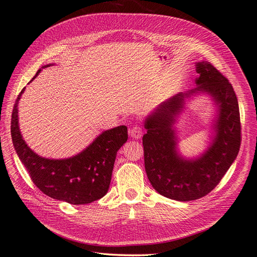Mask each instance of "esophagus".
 <instances>
[{
  "mask_svg": "<svg viewBox=\"0 0 257 257\" xmlns=\"http://www.w3.org/2000/svg\"><path fill=\"white\" fill-rule=\"evenodd\" d=\"M129 135L131 136V138H134V139H140L143 135V130L140 126H134L130 128Z\"/></svg>",
  "mask_w": 257,
  "mask_h": 257,
  "instance_id": "esophagus-1",
  "label": "esophagus"
}]
</instances>
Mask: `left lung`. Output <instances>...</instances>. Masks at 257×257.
I'll return each mask as SVG.
<instances>
[{
    "instance_id": "left-lung-1",
    "label": "left lung",
    "mask_w": 257,
    "mask_h": 257,
    "mask_svg": "<svg viewBox=\"0 0 257 257\" xmlns=\"http://www.w3.org/2000/svg\"><path fill=\"white\" fill-rule=\"evenodd\" d=\"M196 87L163 101L147 115L143 136L147 177L159 194L179 202L197 200L220 183L240 148V115L237 97L228 80L206 61L195 63ZM208 94L216 107L211 142L200 156L186 159L178 152L175 123L185 102Z\"/></svg>"
}]
</instances>
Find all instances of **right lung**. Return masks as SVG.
<instances>
[{
	"label": "right lung",
	"instance_id": "right-lung-1",
	"mask_svg": "<svg viewBox=\"0 0 257 257\" xmlns=\"http://www.w3.org/2000/svg\"><path fill=\"white\" fill-rule=\"evenodd\" d=\"M52 65L43 66L30 82L41 69ZM24 90L14 105L11 131L15 151L33 183L46 195L72 205H84L103 197L110 187L116 154L127 142V127L102 131L83 151L69 158H45L28 146L19 128L18 104Z\"/></svg>",
	"mask_w": 257,
	"mask_h": 257
}]
</instances>
